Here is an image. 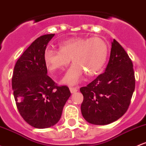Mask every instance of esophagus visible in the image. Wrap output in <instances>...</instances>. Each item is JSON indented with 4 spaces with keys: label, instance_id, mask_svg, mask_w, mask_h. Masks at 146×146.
<instances>
[{
    "label": "esophagus",
    "instance_id": "1",
    "mask_svg": "<svg viewBox=\"0 0 146 146\" xmlns=\"http://www.w3.org/2000/svg\"><path fill=\"white\" fill-rule=\"evenodd\" d=\"M69 89H70V91L71 94H74V93L77 92L78 90V88H76V87H70Z\"/></svg>",
    "mask_w": 146,
    "mask_h": 146
}]
</instances>
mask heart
Wrapping results in <instances>:
<instances>
[{"mask_svg": "<svg viewBox=\"0 0 146 146\" xmlns=\"http://www.w3.org/2000/svg\"><path fill=\"white\" fill-rule=\"evenodd\" d=\"M107 43L100 37H76L64 41L60 50L47 49L44 53V62L50 71L64 69L70 62V66L62 79L63 84L74 85L81 81L83 73L93 76L98 73L106 60Z\"/></svg>", "mask_w": 146, "mask_h": 146, "instance_id": "obj_1", "label": "heart"}]
</instances>
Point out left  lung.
<instances>
[{
	"instance_id": "left-lung-1",
	"label": "left lung",
	"mask_w": 146,
	"mask_h": 146,
	"mask_svg": "<svg viewBox=\"0 0 146 146\" xmlns=\"http://www.w3.org/2000/svg\"><path fill=\"white\" fill-rule=\"evenodd\" d=\"M134 89L132 60L113 39L105 72L80 89L84 96L81 105L83 117L88 123L99 125L117 121L127 111Z\"/></svg>"
}]
</instances>
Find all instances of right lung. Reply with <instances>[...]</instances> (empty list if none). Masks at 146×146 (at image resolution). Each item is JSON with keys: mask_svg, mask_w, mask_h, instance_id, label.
<instances>
[{"mask_svg": "<svg viewBox=\"0 0 146 146\" xmlns=\"http://www.w3.org/2000/svg\"><path fill=\"white\" fill-rule=\"evenodd\" d=\"M54 35H43L32 43L17 60L12 79L19 113L25 122L39 129L60 121L70 96L68 86H57L47 75L44 53Z\"/></svg>", "mask_w": 146, "mask_h": 146, "instance_id": "obj_1", "label": "right lung"}]
</instances>
